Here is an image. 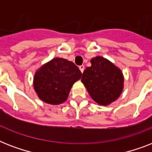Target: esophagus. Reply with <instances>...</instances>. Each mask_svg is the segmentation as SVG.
<instances>
[{
    "instance_id": "1",
    "label": "esophagus",
    "mask_w": 152,
    "mask_h": 152,
    "mask_svg": "<svg viewBox=\"0 0 152 152\" xmlns=\"http://www.w3.org/2000/svg\"><path fill=\"white\" fill-rule=\"evenodd\" d=\"M80 72L83 73V71H84V65H80Z\"/></svg>"
}]
</instances>
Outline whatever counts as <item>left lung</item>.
<instances>
[{"mask_svg": "<svg viewBox=\"0 0 152 152\" xmlns=\"http://www.w3.org/2000/svg\"><path fill=\"white\" fill-rule=\"evenodd\" d=\"M91 66L83 72L81 82L95 102L108 106L118 99L124 88L121 70L106 58L100 56L91 60Z\"/></svg>", "mask_w": 152, "mask_h": 152, "instance_id": "8db88e82", "label": "left lung"}]
</instances>
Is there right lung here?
Returning a JSON list of instances; mask_svg holds the SVG:
<instances>
[{"label": "right lung", "mask_w": 152, "mask_h": 152, "mask_svg": "<svg viewBox=\"0 0 152 152\" xmlns=\"http://www.w3.org/2000/svg\"><path fill=\"white\" fill-rule=\"evenodd\" d=\"M81 76L73 62L56 57L42 65L34 73V89L42 101L59 105L66 101L72 87Z\"/></svg>", "instance_id": "add662e5"}]
</instances>
